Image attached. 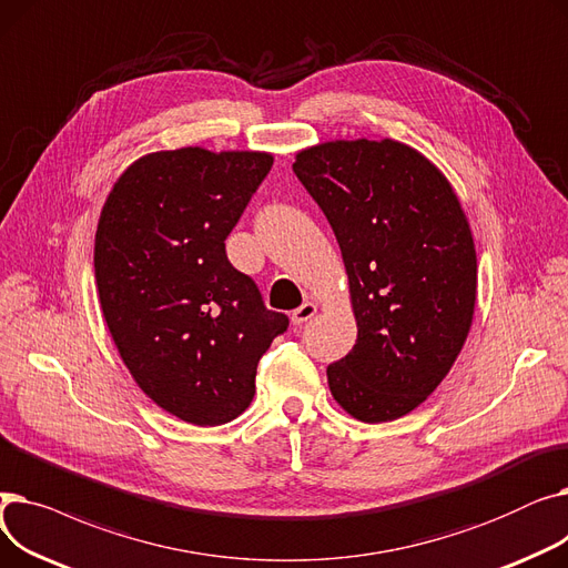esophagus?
Wrapping results in <instances>:
<instances>
[{
	"instance_id": "esophagus-1",
	"label": "esophagus",
	"mask_w": 568,
	"mask_h": 568,
	"mask_svg": "<svg viewBox=\"0 0 568 568\" xmlns=\"http://www.w3.org/2000/svg\"><path fill=\"white\" fill-rule=\"evenodd\" d=\"M315 313H317V306H315L313 302H304L300 308L292 311V324L300 326V324L308 322V320H311Z\"/></svg>"
}]
</instances>
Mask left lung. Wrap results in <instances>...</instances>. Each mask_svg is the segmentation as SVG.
<instances>
[{
	"label": "left lung",
	"mask_w": 568,
	"mask_h": 568,
	"mask_svg": "<svg viewBox=\"0 0 568 568\" xmlns=\"http://www.w3.org/2000/svg\"><path fill=\"white\" fill-rule=\"evenodd\" d=\"M343 253L356 343L326 368L336 403L364 424L419 407L452 371L476 302V251L458 195L396 140H334L292 165Z\"/></svg>",
	"instance_id": "8db88e82"
}]
</instances>
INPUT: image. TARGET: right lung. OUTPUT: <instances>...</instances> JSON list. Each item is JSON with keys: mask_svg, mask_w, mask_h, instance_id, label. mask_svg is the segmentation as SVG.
<instances>
[{"mask_svg": "<svg viewBox=\"0 0 568 568\" xmlns=\"http://www.w3.org/2000/svg\"><path fill=\"white\" fill-rule=\"evenodd\" d=\"M272 165L264 152H154L103 204L94 272L105 324L140 389L186 424L236 419L260 356L290 324L225 253Z\"/></svg>", "mask_w": 568, "mask_h": 568, "instance_id": "1", "label": "right lung"}]
</instances>
